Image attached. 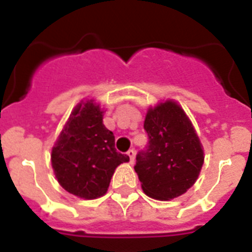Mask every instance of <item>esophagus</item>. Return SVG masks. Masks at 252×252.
I'll use <instances>...</instances> for the list:
<instances>
[{
  "label": "esophagus",
  "mask_w": 252,
  "mask_h": 252,
  "mask_svg": "<svg viewBox=\"0 0 252 252\" xmlns=\"http://www.w3.org/2000/svg\"><path fill=\"white\" fill-rule=\"evenodd\" d=\"M128 157H129V161H130V163H133L134 162V156H136V154H134V150L133 149H129L128 150Z\"/></svg>",
  "instance_id": "obj_1"
}]
</instances>
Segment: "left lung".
I'll return each instance as SVG.
<instances>
[{
    "label": "left lung",
    "mask_w": 252,
    "mask_h": 252,
    "mask_svg": "<svg viewBox=\"0 0 252 252\" xmlns=\"http://www.w3.org/2000/svg\"><path fill=\"white\" fill-rule=\"evenodd\" d=\"M149 142L136 156L134 170L142 191L157 200L183 195L197 179L204 152L196 130L178 103L149 108L144 122Z\"/></svg>",
    "instance_id": "1"
}]
</instances>
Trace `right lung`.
<instances>
[{"instance_id":"obj_1","label":"right lung","mask_w":252,"mask_h":252,"mask_svg":"<svg viewBox=\"0 0 252 252\" xmlns=\"http://www.w3.org/2000/svg\"><path fill=\"white\" fill-rule=\"evenodd\" d=\"M52 167L61 187L81 199L107 192L115 168L129 161L115 149V136L103 124V111L93 100L80 103L53 146Z\"/></svg>"}]
</instances>
